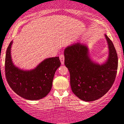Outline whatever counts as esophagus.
<instances>
[{"mask_svg": "<svg viewBox=\"0 0 124 124\" xmlns=\"http://www.w3.org/2000/svg\"><path fill=\"white\" fill-rule=\"evenodd\" d=\"M59 59H60L61 64H62V65H63L64 62H65V57H64L63 54H61V55H60V56H59Z\"/></svg>", "mask_w": 124, "mask_h": 124, "instance_id": "obj_1", "label": "esophagus"}]
</instances>
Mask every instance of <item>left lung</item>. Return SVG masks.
Wrapping results in <instances>:
<instances>
[{
	"mask_svg": "<svg viewBox=\"0 0 124 124\" xmlns=\"http://www.w3.org/2000/svg\"><path fill=\"white\" fill-rule=\"evenodd\" d=\"M109 50L105 62L93 61L85 44L77 42L64 50L65 65L70 75L72 91L85 101H92L103 96L111 88L116 77L118 57L113 42L105 34Z\"/></svg>",
	"mask_w": 124,
	"mask_h": 124,
	"instance_id": "1",
	"label": "left lung"
}]
</instances>
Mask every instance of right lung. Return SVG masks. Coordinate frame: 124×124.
Instances as JSON below:
<instances>
[{
	"label": "right lung",
	"mask_w": 124,
	"mask_h": 124,
	"mask_svg": "<svg viewBox=\"0 0 124 124\" xmlns=\"http://www.w3.org/2000/svg\"><path fill=\"white\" fill-rule=\"evenodd\" d=\"M12 41L7 47L5 59V73L8 85L15 93L25 99L44 98L50 91L54 74L61 65L59 57L44 59L32 70H22L12 62Z\"/></svg>",
	"instance_id": "1"
}]
</instances>
